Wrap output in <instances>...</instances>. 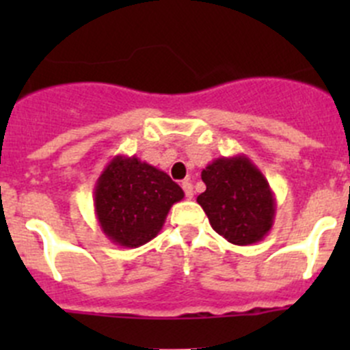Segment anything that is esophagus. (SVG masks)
Segmentation results:
<instances>
[{
	"instance_id": "obj_1",
	"label": "esophagus",
	"mask_w": 350,
	"mask_h": 350,
	"mask_svg": "<svg viewBox=\"0 0 350 350\" xmlns=\"http://www.w3.org/2000/svg\"><path fill=\"white\" fill-rule=\"evenodd\" d=\"M183 189H185L186 198H189V200H191L193 195H195V191H193L191 181H183Z\"/></svg>"
}]
</instances>
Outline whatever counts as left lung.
Segmentation results:
<instances>
[{"label": "left lung", "instance_id": "1", "mask_svg": "<svg viewBox=\"0 0 350 350\" xmlns=\"http://www.w3.org/2000/svg\"><path fill=\"white\" fill-rule=\"evenodd\" d=\"M206 185L196 198L218 235L234 245L262 241L273 228L276 198L247 155L218 157L201 171Z\"/></svg>", "mask_w": 350, "mask_h": 350}]
</instances>
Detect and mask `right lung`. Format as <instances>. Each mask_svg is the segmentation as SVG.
Here are the masks:
<instances>
[{
  "label": "right lung",
  "mask_w": 350,
  "mask_h": 350,
  "mask_svg": "<svg viewBox=\"0 0 350 350\" xmlns=\"http://www.w3.org/2000/svg\"><path fill=\"white\" fill-rule=\"evenodd\" d=\"M185 191L164 171L132 155H115L94 186V213L101 232L116 245L152 241Z\"/></svg>",
  "instance_id": "obj_1"
}]
</instances>
